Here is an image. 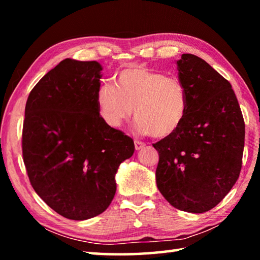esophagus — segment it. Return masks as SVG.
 I'll return each mask as SVG.
<instances>
[{
  "instance_id": "1",
  "label": "esophagus",
  "mask_w": 260,
  "mask_h": 260,
  "mask_svg": "<svg viewBox=\"0 0 260 260\" xmlns=\"http://www.w3.org/2000/svg\"><path fill=\"white\" fill-rule=\"evenodd\" d=\"M134 143H135V149H136V150H141V149H142L143 147H146V143L142 142V141L135 140Z\"/></svg>"
}]
</instances>
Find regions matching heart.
<instances>
[{
	"label": "heart",
	"mask_w": 260,
	"mask_h": 260,
	"mask_svg": "<svg viewBox=\"0 0 260 260\" xmlns=\"http://www.w3.org/2000/svg\"><path fill=\"white\" fill-rule=\"evenodd\" d=\"M100 116L119 127L133 113L136 128L153 138L174 134L186 119L188 93L177 77L136 67L121 70L113 83H103L96 94Z\"/></svg>",
	"instance_id": "heart-1"
}]
</instances>
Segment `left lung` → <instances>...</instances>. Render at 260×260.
<instances>
[{
  "instance_id": "1",
  "label": "left lung",
  "mask_w": 260,
  "mask_h": 260,
  "mask_svg": "<svg viewBox=\"0 0 260 260\" xmlns=\"http://www.w3.org/2000/svg\"><path fill=\"white\" fill-rule=\"evenodd\" d=\"M188 93V112L174 134L153 143L157 187L175 209L203 213L222 201L239 179L245 125L230 81L204 59L177 61Z\"/></svg>"
}]
</instances>
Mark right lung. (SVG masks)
Returning <instances> with one entry per match:
<instances>
[{
  "label": "right lung",
  "mask_w": 260,
  "mask_h": 260,
  "mask_svg": "<svg viewBox=\"0 0 260 260\" xmlns=\"http://www.w3.org/2000/svg\"><path fill=\"white\" fill-rule=\"evenodd\" d=\"M101 71L95 60H61L34 86L25 107L21 148L30 184L72 220L108 209L118 167L135 150L133 139L100 116Z\"/></svg>",
  "instance_id": "right-lung-1"
}]
</instances>
